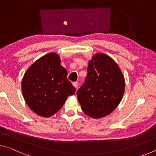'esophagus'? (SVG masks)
I'll use <instances>...</instances> for the list:
<instances>
[{"instance_id":"34e87169","label":"esophagus","mask_w":156,"mask_h":156,"mask_svg":"<svg viewBox=\"0 0 156 156\" xmlns=\"http://www.w3.org/2000/svg\"><path fill=\"white\" fill-rule=\"evenodd\" d=\"M73 86L75 88H76L77 89V87H78V83H77V82H74V83H73Z\"/></svg>"}]
</instances>
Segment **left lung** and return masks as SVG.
I'll use <instances>...</instances> for the list:
<instances>
[{"mask_svg": "<svg viewBox=\"0 0 156 156\" xmlns=\"http://www.w3.org/2000/svg\"><path fill=\"white\" fill-rule=\"evenodd\" d=\"M125 78L114 60L103 53L89 61L87 76L77 91L83 112L94 119L110 114L120 104L125 93Z\"/></svg>", "mask_w": 156, "mask_h": 156, "instance_id": "obj_1", "label": "left lung"}]
</instances>
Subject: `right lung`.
Here are the masks:
<instances>
[{
    "label": "right lung",
    "mask_w": 156,
    "mask_h": 156,
    "mask_svg": "<svg viewBox=\"0 0 156 156\" xmlns=\"http://www.w3.org/2000/svg\"><path fill=\"white\" fill-rule=\"evenodd\" d=\"M67 76V71L56 53H49L34 62L26 71L21 84L28 107L44 118L57 113L76 91Z\"/></svg>",
    "instance_id": "right-lung-1"
}]
</instances>
